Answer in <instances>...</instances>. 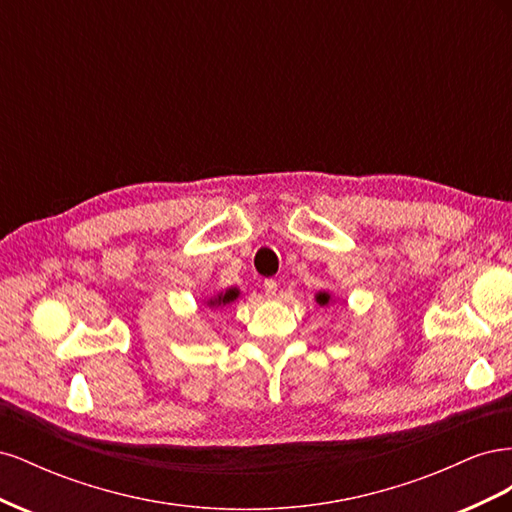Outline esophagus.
Wrapping results in <instances>:
<instances>
[{
	"mask_svg": "<svg viewBox=\"0 0 512 512\" xmlns=\"http://www.w3.org/2000/svg\"><path fill=\"white\" fill-rule=\"evenodd\" d=\"M265 294L269 299H275V294H277V282L275 280H265Z\"/></svg>",
	"mask_w": 512,
	"mask_h": 512,
	"instance_id": "1",
	"label": "esophagus"
}]
</instances>
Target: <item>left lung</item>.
<instances>
[{
    "label": "left lung",
    "instance_id": "1",
    "mask_svg": "<svg viewBox=\"0 0 512 512\" xmlns=\"http://www.w3.org/2000/svg\"><path fill=\"white\" fill-rule=\"evenodd\" d=\"M329 301H331V294L329 292H318L316 294V303L318 305H329Z\"/></svg>",
    "mask_w": 512,
    "mask_h": 512
}]
</instances>
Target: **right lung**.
I'll use <instances>...</instances> for the list:
<instances>
[{
	"label": "right lung",
	"instance_id": "obj_1",
	"mask_svg": "<svg viewBox=\"0 0 512 512\" xmlns=\"http://www.w3.org/2000/svg\"><path fill=\"white\" fill-rule=\"evenodd\" d=\"M239 299V288H228L224 292H220L218 297H213L207 301L209 307H222V305H230L232 301Z\"/></svg>",
	"mask_w": 512,
	"mask_h": 512
}]
</instances>
